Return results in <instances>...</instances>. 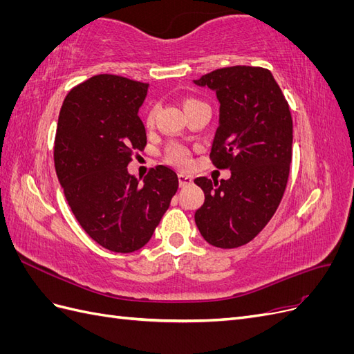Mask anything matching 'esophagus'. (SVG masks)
<instances>
[{
  "label": "esophagus",
  "mask_w": 354,
  "mask_h": 354,
  "mask_svg": "<svg viewBox=\"0 0 354 354\" xmlns=\"http://www.w3.org/2000/svg\"><path fill=\"white\" fill-rule=\"evenodd\" d=\"M178 183H180L181 187L189 186V185L194 183V177L186 174V173H180V174H178Z\"/></svg>",
  "instance_id": "esophagus-1"
}]
</instances>
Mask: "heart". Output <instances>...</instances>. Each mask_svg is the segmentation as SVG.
I'll return each instance as SVG.
<instances>
[{
	"instance_id": "heart-1",
	"label": "heart",
	"mask_w": 354,
	"mask_h": 354,
	"mask_svg": "<svg viewBox=\"0 0 354 354\" xmlns=\"http://www.w3.org/2000/svg\"><path fill=\"white\" fill-rule=\"evenodd\" d=\"M192 103H198L196 100H192V99H187L185 100L183 106H187V104H192ZM153 120H155V108H152L151 111L147 112V116H146V125L151 127L153 124ZM167 158L169 162H173L178 167H187L190 164V151L187 147L181 146V145H174L171 146L168 149L167 152Z\"/></svg>"
}]
</instances>
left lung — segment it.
I'll return each mask as SVG.
<instances>
[{
	"label": "left lung",
	"mask_w": 354,
	"mask_h": 354,
	"mask_svg": "<svg viewBox=\"0 0 354 354\" xmlns=\"http://www.w3.org/2000/svg\"><path fill=\"white\" fill-rule=\"evenodd\" d=\"M216 93L218 127L211 146L227 180L195 178L205 194L196 226L217 248H238L259 234L282 201L292 159V118L270 71L252 66L217 69L194 81Z\"/></svg>",
	"instance_id": "left-lung-1"
}]
</instances>
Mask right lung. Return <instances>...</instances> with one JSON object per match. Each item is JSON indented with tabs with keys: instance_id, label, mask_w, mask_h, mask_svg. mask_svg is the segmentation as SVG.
<instances>
[{
	"instance_id": "right-lung-1",
	"label": "right lung",
	"mask_w": 354,
	"mask_h": 354,
	"mask_svg": "<svg viewBox=\"0 0 354 354\" xmlns=\"http://www.w3.org/2000/svg\"><path fill=\"white\" fill-rule=\"evenodd\" d=\"M147 88L95 75L69 91L59 113L57 178L81 227L113 252H133L151 241L178 189L177 174L165 165L152 168L143 183L127 169L147 142L138 116Z\"/></svg>"
}]
</instances>
